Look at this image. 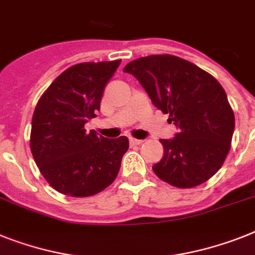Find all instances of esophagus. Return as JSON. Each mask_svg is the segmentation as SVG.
Wrapping results in <instances>:
<instances>
[{
    "label": "esophagus",
    "mask_w": 255,
    "mask_h": 255,
    "mask_svg": "<svg viewBox=\"0 0 255 255\" xmlns=\"http://www.w3.org/2000/svg\"><path fill=\"white\" fill-rule=\"evenodd\" d=\"M142 144V140H137V138H129V145L134 146V145Z\"/></svg>",
    "instance_id": "1"
}]
</instances>
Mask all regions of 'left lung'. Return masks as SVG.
<instances>
[{"label":"left lung","mask_w":255,"mask_h":255,"mask_svg":"<svg viewBox=\"0 0 255 255\" xmlns=\"http://www.w3.org/2000/svg\"><path fill=\"white\" fill-rule=\"evenodd\" d=\"M140 81L154 106L179 132L159 140L163 157L153 166L160 180L176 188L207 181L223 166L235 131V114L219 81L176 55H147L123 70Z\"/></svg>","instance_id":"1"}]
</instances>
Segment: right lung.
<instances>
[{
    "mask_svg": "<svg viewBox=\"0 0 255 255\" xmlns=\"http://www.w3.org/2000/svg\"><path fill=\"white\" fill-rule=\"evenodd\" d=\"M84 62L68 67L38 100L32 117L31 151L45 180L70 197L100 193L115 180L129 142L84 128L100 111L105 87L121 65Z\"/></svg>",
    "mask_w": 255,
    "mask_h": 255,
    "instance_id": "1",
    "label": "right lung"
}]
</instances>
